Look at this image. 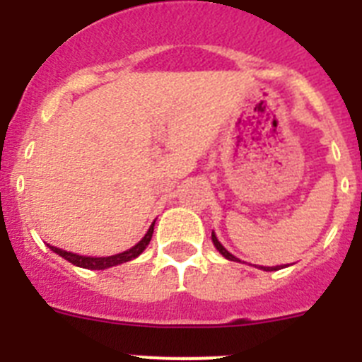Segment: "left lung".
I'll return each mask as SVG.
<instances>
[{
  "mask_svg": "<svg viewBox=\"0 0 362 362\" xmlns=\"http://www.w3.org/2000/svg\"><path fill=\"white\" fill-rule=\"evenodd\" d=\"M212 241H214V246H216L217 250H219V254H221V255H223V257L230 259V261H239V259H238V257H235V255H232V254H230V252H228V250H226L225 246H223V245H221V243H219V241H217V238H216V233H214V232H212ZM261 268H263V270H267V272H274V270H279V267H261Z\"/></svg>",
  "mask_w": 362,
  "mask_h": 362,
  "instance_id": "left-lung-1",
  "label": "left lung"
}]
</instances>
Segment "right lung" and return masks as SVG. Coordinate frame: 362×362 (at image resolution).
Instances as JSON below:
<instances>
[{
    "label": "right lung",
    "instance_id": "obj_1",
    "mask_svg": "<svg viewBox=\"0 0 362 362\" xmlns=\"http://www.w3.org/2000/svg\"><path fill=\"white\" fill-rule=\"evenodd\" d=\"M153 225H156V221L152 223L148 232L145 233V238L137 243L136 246H132L130 250L121 252V254H116V255H108V257H88V255H78V254H72V252L62 250V248H56V246H50V250L56 252L57 255H62L63 259H66L69 263L76 264V267L86 268V270H105V268L116 267V264H123L127 263V261H132V259H136L137 255L143 254V250L148 246L150 239H152Z\"/></svg>",
    "mask_w": 362,
    "mask_h": 362
}]
</instances>
